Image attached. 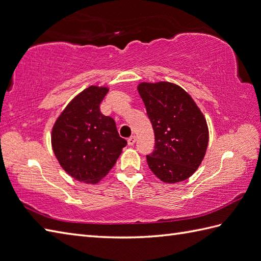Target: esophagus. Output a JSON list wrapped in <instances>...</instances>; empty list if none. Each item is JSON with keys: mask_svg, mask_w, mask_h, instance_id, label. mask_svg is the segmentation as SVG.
<instances>
[{"mask_svg": "<svg viewBox=\"0 0 261 261\" xmlns=\"http://www.w3.org/2000/svg\"><path fill=\"white\" fill-rule=\"evenodd\" d=\"M136 141H137L136 136H132V137H130V138L128 139V144H129V145H133V144L136 143Z\"/></svg>", "mask_w": 261, "mask_h": 261, "instance_id": "1", "label": "esophagus"}]
</instances>
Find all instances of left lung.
I'll list each match as a JSON object with an SVG mask.
<instances>
[{
	"mask_svg": "<svg viewBox=\"0 0 261 261\" xmlns=\"http://www.w3.org/2000/svg\"><path fill=\"white\" fill-rule=\"evenodd\" d=\"M137 89L154 131V150L147 155L150 170L169 185L189 179L201 165L209 142L201 110L178 84L141 82Z\"/></svg>",
	"mask_w": 261,
	"mask_h": 261,
	"instance_id": "1",
	"label": "left lung"
}]
</instances>
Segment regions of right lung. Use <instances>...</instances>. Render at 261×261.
<instances>
[{
	"instance_id": "right-lung-1",
	"label": "right lung",
	"mask_w": 261,
	"mask_h": 261,
	"mask_svg": "<svg viewBox=\"0 0 261 261\" xmlns=\"http://www.w3.org/2000/svg\"><path fill=\"white\" fill-rule=\"evenodd\" d=\"M108 92V87L84 89L52 126L54 155L66 173L83 184L96 185L105 178L126 145L114 120L100 112V103Z\"/></svg>"
}]
</instances>
